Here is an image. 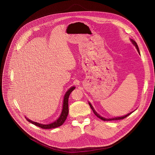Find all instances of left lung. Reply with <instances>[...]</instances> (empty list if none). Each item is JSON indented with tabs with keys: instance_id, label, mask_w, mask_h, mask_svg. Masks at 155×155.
I'll return each instance as SVG.
<instances>
[{
	"instance_id": "left-lung-1",
	"label": "left lung",
	"mask_w": 155,
	"mask_h": 155,
	"mask_svg": "<svg viewBox=\"0 0 155 155\" xmlns=\"http://www.w3.org/2000/svg\"><path fill=\"white\" fill-rule=\"evenodd\" d=\"M131 41H132V43H133V44L136 46V49H137V50L138 52L140 53V51H139V49H138V45H137V43L134 41V40H133V39H131ZM88 104H89V105H90V107H91V109H92V110H93V112H94V115L96 116V117H97L99 118H100V119H101L102 120H123V119H124V118H125L127 117H128V116H129L131 114H132L133 112H130V113H129V114H128L127 115H124V116H123V117H115V118H103V117H101V115H99L96 112V110L94 109V108H93V107L92 106V105L91 104V103H90V102H88Z\"/></svg>"
}]
</instances>
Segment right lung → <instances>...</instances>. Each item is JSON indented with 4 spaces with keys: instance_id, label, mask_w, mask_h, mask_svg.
I'll list each match as a JSON object with an SVG mask.
<instances>
[{
    "instance_id": "add662e5",
    "label": "right lung",
    "mask_w": 155,
    "mask_h": 155,
    "mask_svg": "<svg viewBox=\"0 0 155 155\" xmlns=\"http://www.w3.org/2000/svg\"><path fill=\"white\" fill-rule=\"evenodd\" d=\"M75 87H72L69 88V90L67 91V93H65V96H64V103H63V108H62V110L61 112V114L59 117V118L55 120L54 122H52L51 124H39L38 122L32 121L27 118H25L27 119V120H28L29 122L34 124L35 125L40 127L43 129H51V128H54L56 127H58L61 125H62L64 122L65 121L67 116L68 115V98H69V96L71 94V93L75 89Z\"/></svg>"
}]
</instances>
